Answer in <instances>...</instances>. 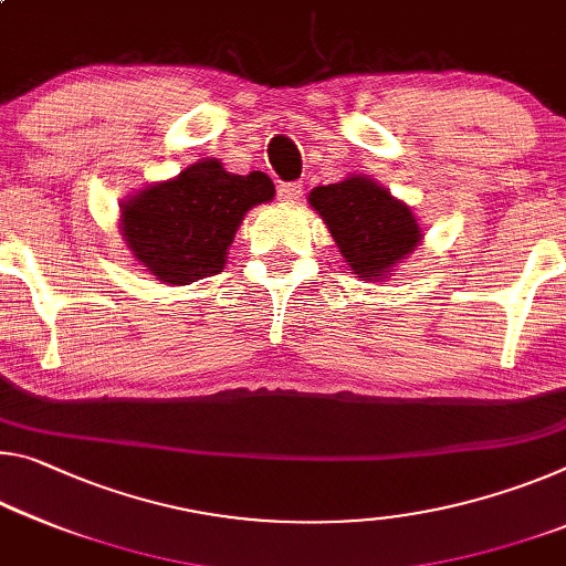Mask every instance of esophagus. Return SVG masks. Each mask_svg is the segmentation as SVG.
<instances>
[{"mask_svg": "<svg viewBox=\"0 0 566 566\" xmlns=\"http://www.w3.org/2000/svg\"><path fill=\"white\" fill-rule=\"evenodd\" d=\"M300 193H302V184L300 181H290V184L276 186V196H280L282 201H297Z\"/></svg>", "mask_w": 566, "mask_h": 566, "instance_id": "esophagus-1", "label": "esophagus"}]
</instances>
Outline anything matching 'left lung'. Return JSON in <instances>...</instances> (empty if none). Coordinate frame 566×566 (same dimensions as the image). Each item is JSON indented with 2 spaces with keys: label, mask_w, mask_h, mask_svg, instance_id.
Returning <instances> with one entry per match:
<instances>
[{
  "label": "left lung",
  "mask_w": 566,
  "mask_h": 566,
  "mask_svg": "<svg viewBox=\"0 0 566 566\" xmlns=\"http://www.w3.org/2000/svg\"><path fill=\"white\" fill-rule=\"evenodd\" d=\"M310 206L325 219L349 269L367 280H382L420 241L408 206L370 178L349 176L339 184L317 186Z\"/></svg>",
  "instance_id": "1"
}]
</instances>
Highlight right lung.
Instances as JSON below:
<instances>
[{"mask_svg": "<svg viewBox=\"0 0 566 566\" xmlns=\"http://www.w3.org/2000/svg\"><path fill=\"white\" fill-rule=\"evenodd\" d=\"M272 196L262 170L237 176L201 160L123 203V237L160 282L191 284L221 272L244 213Z\"/></svg>", "mask_w": 566, "mask_h": 566, "instance_id": "add662e5", "label": "right lung"}]
</instances>
